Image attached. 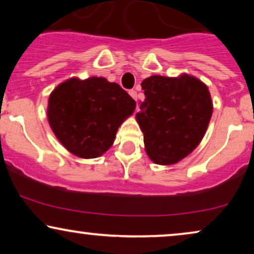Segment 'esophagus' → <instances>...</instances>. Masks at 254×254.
I'll return each instance as SVG.
<instances>
[{
    "mask_svg": "<svg viewBox=\"0 0 254 254\" xmlns=\"http://www.w3.org/2000/svg\"><path fill=\"white\" fill-rule=\"evenodd\" d=\"M129 95L133 97L135 100H137V92L135 90H129Z\"/></svg>",
    "mask_w": 254,
    "mask_h": 254,
    "instance_id": "34e87169",
    "label": "esophagus"
}]
</instances>
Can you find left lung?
Returning <instances> with one entry per match:
<instances>
[{"label":"left lung","instance_id":"left-lung-1","mask_svg":"<svg viewBox=\"0 0 254 254\" xmlns=\"http://www.w3.org/2000/svg\"><path fill=\"white\" fill-rule=\"evenodd\" d=\"M145 99L136 120L152 162L170 165L186 157L206 133L213 113L207 85L190 75L151 76L141 83Z\"/></svg>","mask_w":254,"mask_h":254}]
</instances>
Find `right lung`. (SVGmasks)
<instances>
[{"mask_svg":"<svg viewBox=\"0 0 254 254\" xmlns=\"http://www.w3.org/2000/svg\"><path fill=\"white\" fill-rule=\"evenodd\" d=\"M136 103L103 77L70 78L54 89L47 116L55 136L78 157L96 158L113 144L118 128Z\"/></svg>","mask_w":254,"mask_h":254,"instance_id":"add662e5","label":"right lung"}]
</instances>
